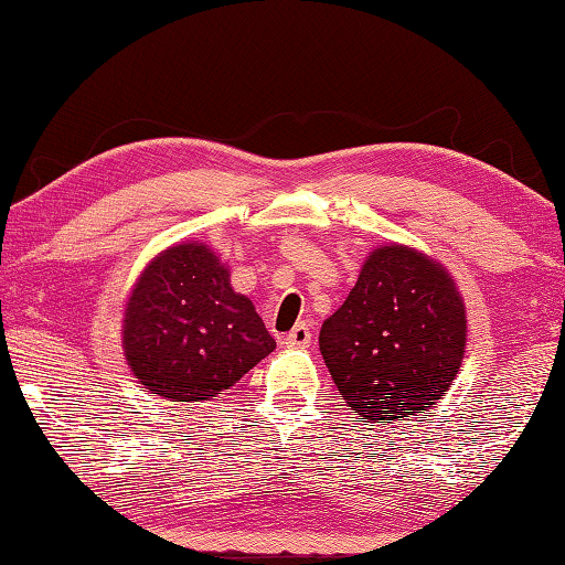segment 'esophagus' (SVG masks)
Segmentation results:
<instances>
[{"mask_svg":"<svg viewBox=\"0 0 565 565\" xmlns=\"http://www.w3.org/2000/svg\"><path fill=\"white\" fill-rule=\"evenodd\" d=\"M311 339H313V331H311L309 323H296V327L289 333H286L284 343H286V347L306 349L311 343Z\"/></svg>","mask_w":565,"mask_h":565,"instance_id":"esophagus-1","label":"esophagus"}]
</instances>
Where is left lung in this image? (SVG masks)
Here are the masks:
<instances>
[{
  "label": "left lung",
  "instance_id": "left-lung-1",
  "mask_svg": "<svg viewBox=\"0 0 565 565\" xmlns=\"http://www.w3.org/2000/svg\"><path fill=\"white\" fill-rule=\"evenodd\" d=\"M319 349L341 398L369 424L424 414L463 361L466 306L454 276L411 246L374 248L323 321Z\"/></svg>",
  "mask_w": 565,
  "mask_h": 565
}]
</instances>
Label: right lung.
Segmentation results:
<instances>
[{
  "instance_id": "obj_1",
  "label": "right lung",
  "mask_w": 565,
  "mask_h": 565,
  "mask_svg": "<svg viewBox=\"0 0 565 565\" xmlns=\"http://www.w3.org/2000/svg\"><path fill=\"white\" fill-rule=\"evenodd\" d=\"M121 347L141 386L194 404L232 388L276 341L212 248L184 242L154 256L134 284Z\"/></svg>"
}]
</instances>
